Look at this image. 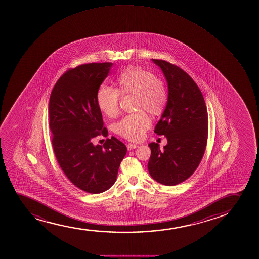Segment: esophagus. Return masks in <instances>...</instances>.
Returning <instances> with one entry per match:
<instances>
[{
	"label": "esophagus",
	"mask_w": 259,
	"mask_h": 259,
	"mask_svg": "<svg viewBox=\"0 0 259 259\" xmlns=\"http://www.w3.org/2000/svg\"><path fill=\"white\" fill-rule=\"evenodd\" d=\"M126 147H127L128 151H131V150H134V149L137 148L138 146H137V145H134V144H128V145H126Z\"/></svg>",
	"instance_id": "1"
}]
</instances>
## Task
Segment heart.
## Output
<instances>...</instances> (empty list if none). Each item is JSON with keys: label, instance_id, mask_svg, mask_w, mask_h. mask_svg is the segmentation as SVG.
<instances>
[{"label": "heart", "instance_id": "1", "mask_svg": "<svg viewBox=\"0 0 259 259\" xmlns=\"http://www.w3.org/2000/svg\"><path fill=\"white\" fill-rule=\"evenodd\" d=\"M118 89L103 85L96 93V102L100 110L107 116H116L119 110L121 96L135 95L137 113L123 117L114 125V131L119 136L132 141L142 140L151 126V119L143 110L157 116L165 108L168 93L163 80L153 73L137 66L123 70L117 78Z\"/></svg>", "mask_w": 259, "mask_h": 259}]
</instances>
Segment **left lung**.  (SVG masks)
<instances>
[{
	"mask_svg": "<svg viewBox=\"0 0 259 259\" xmlns=\"http://www.w3.org/2000/svg\"><path fill=\"white\" fill-rule=\"evenodd\" d=\"M163 70L168 82V101L154 133L167 138L168 144H149L151 178L174 186L191 177L206 150L208 115L201 90L184 70L161 59H152Z\"/></svg>",
	"mask_w": 259,
	"mask_h": 259,
	"instance_id": "obj_1",
	"label": "left lung"
}]
</instances>
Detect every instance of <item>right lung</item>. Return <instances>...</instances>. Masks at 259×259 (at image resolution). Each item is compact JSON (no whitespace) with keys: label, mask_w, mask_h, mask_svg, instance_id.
I'll use <instances>...</instances> for the list:
<instances>
[{"label":"right lung","mask_w":259,"mask_h":259,"mask_svg":"<svg viewBox=\"0 0 259 259\" xmlns=\"http://www.w3.org/2000/svg\"><path fill=\"white\" fill-rule=\"evenodd\" d=\"M112 63L78 65L56 82L49 101L52 145L58 164L68 179L82 191L100 194L116 181L126 147L114 137L103 146L93 139L108 136L96 93L108 76Z\"/></svg>","instance_id":"obj_1"}]
</instances>
